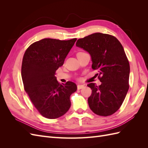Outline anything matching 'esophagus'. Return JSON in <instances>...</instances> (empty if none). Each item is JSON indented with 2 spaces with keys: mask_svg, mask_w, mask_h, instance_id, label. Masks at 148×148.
<instances>
[{
  "mask_svg": "<svg viewBox=\"0 0 148 148\" xmlns=\"http://www.w3.org/2000/svg\"><path fill=\"white\" fill-rule=\"evenodd\" d=\"M84 87V85L83 84H78L77 85V88L78 89H81Z\"/></svg>",
  "mask_w": 148,
  "mask_h": 148,
  "instance_id": "1",
  "label": "esophagus"
}]
</instances>
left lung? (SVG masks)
<instances>
[{"mask_svg": "<svg viewBox=\"0 0 148 148\" xmlns=\"http://www.w3.org/2000/svg\"><path fill=\"white\" fill-rule=\"evenodd\" d=\"M76 46L87 51L92 69L98 70L101 84L87 86L92 89L88 97L89 107L101 116L114 114L122 106L129 89L130 64L123 47L115 37L96 33L78 39Z\"/></svg>", "mask_w": 148, "mask_h": 148, "instance_id": "1", "label": "left lung"}]
</instances>
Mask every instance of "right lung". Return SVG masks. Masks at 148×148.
Masks as SVG:
<instances>
[{
    "label": "right lung",
    "instance_id": "add662e5",
    "mask_svg": "<svg viewBox=\"0 0 148 148\" xmlns=\"http://www.w3.org/2000/svg\"><path fill=\"white\" fill-rule=\"evenodd\" d=\"M76 41L77 38L67 41L45 38L31 44L25 52L21 65L25 90L44 117L59 118L71 106L70 97L77 91V85L71 82L60 84L55 73Z\"/></svg>",
    "mask_w": 148,
    "mask_h": 148
}]
</instances>
